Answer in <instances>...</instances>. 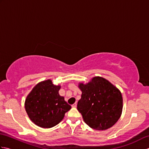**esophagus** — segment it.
I'll return each mask as SVG.
<instances>
[{"mask_svg":"<svg viewBox=\"0 0 149 149\" xmlns=\"http://www.w3.org/2000/svg\"><path fill=\"white\" fill-rule=\"evenodd\" d=\"M76 106H77V104H76V102L74 103V104H72V107H76Z\"/></svg>","mask_w":149,"mask_h":149,"instance_id":"34e87169","label":"esophagus"}]
</instances>
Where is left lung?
<instances>
[{
    "label": "left lung",
    "instance_id": "8db88e82",
    "mask_svg": "<svg viewBox=\"0 0 149 149\" xmlns=\"http://www.w3.org/2000/svg\"><path fill=\"white\" fill-rule=\"evenodd\" d=\"M81 99L77 110L84 122L95 130H106L120 117L123 107L122 94L118 89L100 77H93L87 84L81 83Z\"/></svg>",
    "mask_w": 149,
    "mask_h": 149
}]
</instances>
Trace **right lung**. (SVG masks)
I'll return each instance as SVG.
<instances>
[{"instance_id":"1","label":"right lung","mask_w":149,"mask_h":149,"mask_svg":"<svg viewBox=\"0 0 149 149\" xmlns=\"http://www.w3.org/2000/svg\"><path fill=\"white\" fill-rule=\"evenodd\" d=\"M59 89L60 86L47 80L38 84L27 96L25 102L26 112L39 127L50 128L56 125L71 109L64 97L59 95Z\"/></svg>"}]
</instances>
